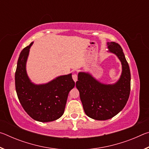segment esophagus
Wrapping results in <instances>:
<instances>
[{"mask_svg": "<svg viewBox=\"0 0 149 149\" xmlns=\"http://www.w3.org/2000/svg\"><path fill=\"white\" fill-rule=\"evenodd\" d=\"M72 78H73V79H74V81L76 82L77 80V75L76 74H74L72 75Z\"/></svg>", "mask_w": 149, "mask_h": 149, "instance_id": "esophagus-1", "label": "esophagus"}]
</instances>
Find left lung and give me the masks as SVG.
<instances>
[{
	"mask_svg": "<svg viewBox=\"0 0 149 149\" xmlns=\"http://www.w3.org/2000/svg\"><path fill=\"white\" fill-rule=\"evenodd\" d=\"M108 48L122 62V73L118 81L113 85L102 84L87 73L79 72L76 82L85 114L97 120H108L118 114L130 94V70L122 47L117 42H110Z\"/></svg>",
	"mask_w": 149,
	"mask_h": 149,
	"instance_id": "1",
	"label": "left lung"
}]
</instances>
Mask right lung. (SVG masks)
I'll return each mask as SVG.
<instances>
[{"instance_id": "add662e5", "label": "right lung", "mask_w": 149, "mask_h": 149, "mask_svg": "<svg viewBox=\"0 0 149 149\" xmlns=\"http://www.w3.org/2000/svg\"><path fill=\"white\" fill-rule=\"evenodd\" d=\"M29 46L22 50L15 73V85L17 97L30 117L41 122L58 119L64 114L68 96L75 86L72 74L58 77L44 85H35L27 76L26 64Z\"/></svg>"}]
</instances>
